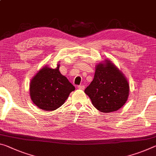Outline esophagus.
Masks as SVG:
<instances>
[{
  "label": "esophagus",
  "mask_w": 156,
  "mask_h": 156,
  "mask_svg": "<svg viewBox=\"0 0 156 156\" xmlns=\"http://www.w3.org/2000/svg\"><path fill=\"white\" fill-rule=\"evenodd\" d=\"M78 88L80 89V90H84V89H85V86H84V85H79V86H78Z\"/></svg>",
  "instance_id": "1"
}]
</instances>
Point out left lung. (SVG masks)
Masks as SVG:
<instances>
[{
  "label": "left lung",
  "instance_id": "8db88e82",
  "mask_svg": "<svg viewBox=\"0 0 156 156\" xmlns=\"http://www.w3.org/2000/svg\"><path fill=\"white\" fill-rule=\"evenodd\" d=\"M85 93L93 105L101 112H112L125 104L129 85L124 75L112 62L105 60L96 66L94 77Z\"/></svg>",
  "mask_w": 156,
  "mask_h": 156
}]
</instances>
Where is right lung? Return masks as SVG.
<instances>
[{
    "label": "right lung",
    "instance_id": "add662e5",
    "mask_svg": "<svg viewBox=\"0 0 156 156\" xmlns=\"http://www.w3.org/2000/svg\"><path fill=\"white\" fill-rule=\"evenodd\" d=\"M44 66L32 79L30 94L33 102L40 109L55 110L64 104L75 87L59 71Z\"/></svg>",
    "mask_w": 156,
    "mask_h": 156
}]
</instances>
